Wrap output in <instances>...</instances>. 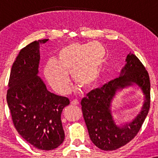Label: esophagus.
I'll return each instance as SVG.
<instances>
[{"label":"esophagus","instance_id":"esophagus-1","mask_svg":"<svg viewBox=\"0 0 158 158\" xmlns=\"http://www.w3.org/2000/svg\"><path fill=\"white\" fill-rule=\"evenodd\" d=\"M71 103H72L73 105H75V106L79 105V101H77V100H76V99H75V100H73V101H71Z\"/></svg>","mask_w":158,"mask_h":158}]
</instances>
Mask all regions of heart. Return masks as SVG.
<instances>
[{"instance_id": "b5f03b06", "label": "heart", "mask_w": 158, "mask_h": 158, "mask_svg": "<svg viewBox=\"0 0 158 158\" xmlns=\"http://www.w3.org/2000/svg\"><path fill=\"white\" fill-rule=\"evenodd\" d=\"M105 57V48L100 43H72L58 51L56 60L47 62L44 75L51 87L62 95L70 90L68 73L82 87L90 88L98 81Z\"/></svg>"}]
</instances>
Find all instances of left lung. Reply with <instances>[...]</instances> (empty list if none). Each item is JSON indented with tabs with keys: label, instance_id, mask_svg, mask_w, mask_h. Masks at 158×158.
Listing matches in <instances>:
<instances>
[{
	"label": "left lung",
	"instance_id": "8db88e82",
	"mask_svg": "<svg viewBox=\"0 0 158 158\" xmlns=\"http://www.w3.org/2000/svg\"><path fill=\"white\" fill-rule=\"evenodd\" d=\"M126 62L119 77L91 90L81 101L90 139L97 148L105 151L115 150L130 142L139 132L150 109V81L148 71L132 53L127 55ZM133 84L137 85L143 92L146 98L143 107L132 122L118 127L111 115V100L118 89Z\"/></svg>",
	"mask_w": 158,
	"mask_h": 158
}]
</instances>
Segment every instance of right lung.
I'll return each instance as SVG.
<instances>
[{"mask_svg": "<svg viewBox=\"0 0 158 158\" xmlns=\"http://www.w3.org/2000/svg\"><path fill=\"white\" fill-rule=\"evenodd\" d=\"M47 41H34L20 51L12 65L6 95L17 131L26 141L42 150H54L63 142L61 114L70 103L67 97L48 91L37 75L40 43Z\"/></svg>", "mask_w": 158, "mask_h": 158, "instance_id": "add662e5", "label": "right lung"}]
</instances>
